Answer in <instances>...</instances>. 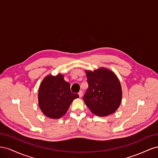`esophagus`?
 Returning <instances> with one entry per match:
<instances>
[{
    "label": "esophagus",
    "mask_w": 158,
    "mask_h": 158,
    "mask_svg": "<svg viewBox=\"0 0 158 158\" xmlns=\"http://www.w3.org/2000/svg\"><path fill=\"white\" fill-rule=\"evenodd\" d=\"M78 95H79V97H80V98L82 97V95H83V92H82V91H80L79 93H78Z\"/></svg>",
    "instance_id": "34e87169"
}]
</instances>
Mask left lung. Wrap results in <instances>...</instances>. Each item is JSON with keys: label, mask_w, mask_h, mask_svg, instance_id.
<instances>
[{"label": "left lung", "mask_w": 158, "mask_h": 158, "mask_svg": "<svg viewBox=\"0 0 158 158\" xmlns=\"http://www.w3.org/2000/svg\"><path fill=\"white\" fill-rule=\"evenodd\" d=\"M88 88L83 99L93 113L107 116L121 104L122 89L116 75L106 69L86 71Z\"/></svg>", "instance_id": "1"}]
</instances>
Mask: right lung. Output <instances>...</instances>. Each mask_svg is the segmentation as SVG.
I'll return each instance as SVG.
<instances>
[{
	"instance_id": "1",
	"label": "right lung",
	"mask_w": 158,
	"mask_h": 158,
	"mask_svg": "<svg viewBox=\"0 0 158 158\" xmlns=\"http://www.w3.org/2000/svg\"><path fill=\"white\" fill-rule=\"evenodd\" d=\"M70 85L63 75L47 76L43 80L38 93L41 111L47 117L59 118L67 112L73 100L78 94L70 91Z\"/></svg>"
}]
</instances>
